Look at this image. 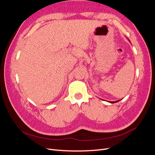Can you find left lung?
<instances>
[{
  "mask_svg": "<svg viewBox=\"0 0 155 155\" xmlns=\"http://www.w3.org/2000/svg\"><path fill=\"white\" fill-rule=\"evenodd\" d=\"M118 101H110V103H111V104H114V103H116V102H118Z\"/></svg>",
  "mask_w": 155,
  "mask_h": 155,
  "instance_id": "1",
  "label": "left lung"
}]
</instances>
